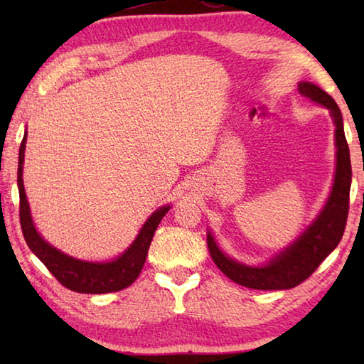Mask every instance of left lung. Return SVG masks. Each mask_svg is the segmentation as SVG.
I'll use <instances>...</instances> for the list:
<instances>
[{"label":"left lung","instance_id":"left-lung-1","mask_svg":"<svg viewBox=\"0 0 364 364\" xmlns=\"http://www.w3.org/2000/svg\"><path fill=\"white\" fill-rule=\"evenodd\" d=\"M299 93L313 102L329 109L336 125V176L329 199L316 220L278 255L262 267H250L234 260L220 250L210 231L207 232V245L213 262L223 274L237 284L260 289V291H282L292 289L315 273L321 262L334 250L343 236L347 225L352 164L343 133L341 109L332 97L319 86L310 82L299 83Z\"/></svg>","mask_w":364,"mask_h":364}]
</instances>
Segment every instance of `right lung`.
<instances>
[{
	"instance_id": "right-lung-1",
	"label": "right lung",
	"mask_w": 364,
	"mask_h": 364,
	"mask_svg": "<svg viewBox=\"0 0 364 364\" xmlns=\"http://www.w3.org/2000/svg\"><path fill=\"white\" fill-rule=\"evenodd\" d=\"M27 132L19 147V170H17V186H19V215H21V228L26 237V242L30 250L40 258L43 264L51 271L64 287L70 289L73 292L80 294H107L117 292L122 289L133 284L138 278L141 269L144 267L147 250H149L151 241L154 237L160 220L170 210V205L160 207L154 212L146 223L141 228L136 239L132 242L120 257L112 262H83L73 258L64 252L53 247L43 239L33 225L30 207L27 202L26 189H23L22 168H23V154H26Z\"/></svg>"
}]
</instances>
